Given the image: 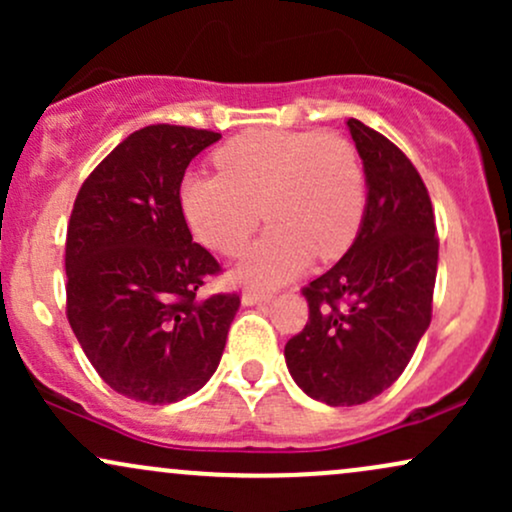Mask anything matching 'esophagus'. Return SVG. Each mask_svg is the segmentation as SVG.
Instances as JSON below:
<instances>
[{
	"label": "esophagus",
	"mask_w": 512,
	"mask_h": 512,
	"mask_svg": "<svg viewBox=\"0 0 512 512\" xmlns=\"http://www.w3.org/2000/svg\"><path fill=\"white\" fill-rule=\"evenodd\" d=\"M243 305H257V303H269L272 301V293H260V291H245L243 293Z\"/></svg>",
	"instance_id": "1"
}]
</instances>
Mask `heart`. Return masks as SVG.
Returning <instances> with one entry per match:
<instances>
[{
	"mask_svg": "<svg viewBox=\"0 0 512 512\" xmlns=\"http://www.w3.org/2000/svg\"><path fill=\"white\" fill-rule=\"evenodd\" d=\"M221 175L190 173L180 204L199 243L221 255L245 248L272 223L233 274L250 286L284 284L310 262L344 255L366 211V178L356 149L337 134L260 129L216 151Z\"/></svg>",
	"mask_w": 512,
	"mask_h": 512,
	"instance_id": "b5f03b06",
	"label": "heart"
}]
</instances>
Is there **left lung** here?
Here are the masks:
<instances>
[{
    "instance_id": "1",
    "label": "left lung",
    "mask_w": 512,
    "mask_h": 512,
    "mask_svg": "<svg viewBox=\"0 0 512 512\" xmlns=\"http://www.w3.org/2000/svg\"><path fill=\"white\" fill-rule=\"evenodd\" d=\"M366 175V211L354 243L303 289L310 317L284 349L308 397L354 407L407 368L431 325L438 272L436 216L411 161L390 139L346 120Z\"/></svg>"
}]
</instances>
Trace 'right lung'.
I'll list each match as a JSON object with an SVG mask.
<instances>
[{
  "label": "right lung",
  "mask_w": 512,
  "mask_h": 512,
  "mask_svg": "<svg viewBox=\"0 0 512 512\" xmlns=\"http://www.w3.org/2000/svg\"><path fill=\"white\" fill-rule=\"evenodd\" d=\"M219 132L151 125L129 134L76 195L67 228V317L96 373L134 402L173 404L219 368L236 293L199 301L219 262L192 243L180 182Z\"/></svg>",
  "instance_id": "right-lung-1"
}]
</instances>
